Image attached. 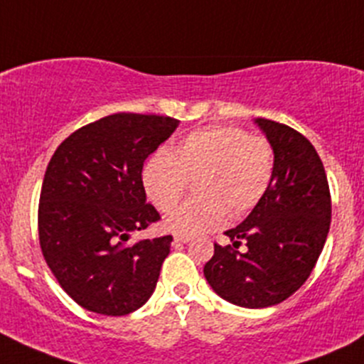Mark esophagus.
<instances>
[{
	"instance_id": "1",
	"label": "esophagus",
	"mask_w": 364,
	"mask_h": 364,
	"mask_svg": "<svg viewBox=\"0 0 364 364\" xmlns=\"http://www.w3.org/2000/svg\"><path fill=\"white\" fill-rule=\"evenodd\" d=\"M190 241V236H183V234H176L174 236V243L179 245V243H188Z\"/></svg>"
}]
</instances>
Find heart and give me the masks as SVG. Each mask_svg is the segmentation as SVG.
I'll return each mask as SVG.
<instances>
[{"mask_svg": "<svg viewBox=\"0 0 364 364\" xmlns=\"http://www.w3.org/2000/svg\"><path fill=\"white\" fill-rule=\"evenodd\" d=\"M274 153L269 141L230 124L197 128L167 149H156L142 167L149 200L168 213L193 185L197 197L179 205L167 227L183 236L218 229L252 211L273 178Z\"/></svg>", "mask_w": 364, "mask_h": 364, "instance_id": "b5f03b06", "label": "heart"}]
</instances>
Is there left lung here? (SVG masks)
I'll list each match as a JSON object with an SVG mask.
<instances>
[{
  "label": "left lung",
  "instance_id": "8db88e82",
  "mask_svg": "<svg viewBox=\"0 0 364 364\" xmlns=\"http://www.w3.org/2000/svg\"><path fill=\"white\" fill-rule=\"evenodd\" d=\"M273 146V178L260 203L237 227L232 245L215 243L204 277L229 303L266 308L292 296L317 264L331 223V193L311 142L284 123L259 117ZM243 242L247 252L237 248Z\"/></svg>",
  "mask_w": 364,
  "mask_h": 364
}]
</instances>
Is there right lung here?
Returning a JSON list of instances; mask_svg holds the SVG:
<instances>
[{"label":"right lung","mask_w":364,"mask_h":364,"mask_svg":"<svg viewBox=\"0 0 364 364\" xmlns=\"http://www.w3.org/2000/svg\"><path fill=\"white\" fill-rule=\"evenodd\" d=\"M178 124L171 116L111 114L68 135L47 165L40 248L61 289L86 310L119 317L155 291L172 236L128 237L160 222L146 203L142 167Z\"/></svg>","instance_id":"right-lung-1"}]
</instances>
